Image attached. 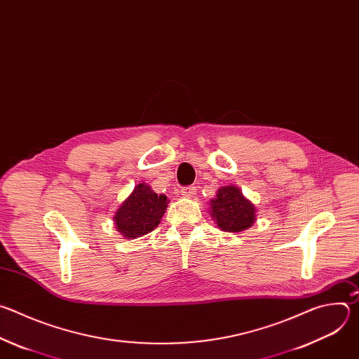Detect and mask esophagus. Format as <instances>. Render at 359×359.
<instances>
[{"label":"esophagus","instance_id":"1","mask_svg":"<svg viewBox=\"0 0 359 359\" xmlns=\"http://www.w3.org/2000/svg\"><path fill=\"white\" fill-rule=\"evenodd\" d=\"M196 191V187L194 186H184L180 189V193L184 196V197H191Z\"/></svg>","mask_w":359,"mask_h":359}]
</instances>
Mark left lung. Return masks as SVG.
I'll list each match as a JSON object with an SVG mask.
<instances>
[{"label": "left lung", "mask_w": 359, "mask_h": 359, "mask_svg": "<svg viewBox=\"0 0 359 359\" xmlns=\"http://www.w3.org/2000/svg\"><path fill=\"white\" fill-rule=\"evenodd\" d=\"M212 216L222 230L237 233L247 230L254 223L255 209L237 187L224 186L212 200Z\"/></svg>", "instance_id": "left-lung-1"}]
</instances>
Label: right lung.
Listing matches in <instances>:
<instances>
[{
    "instance_id": "right-lung-1",
    "label": "right lung",
    "mask_w": 359,
    "mask_h": 359,
    "mask_svg": "<svg viewBox=\"0 0 359 359\" xmlns=\"http://www.w3.org/2000/svg\"><path fill=\"white\" fill-rule=\"evenodd\" d=\"M166 208V196H158L147 184L140 183L116 212V229L126 238H136L147 234L158 227Z\"/></svg>"
}]
</instances>
